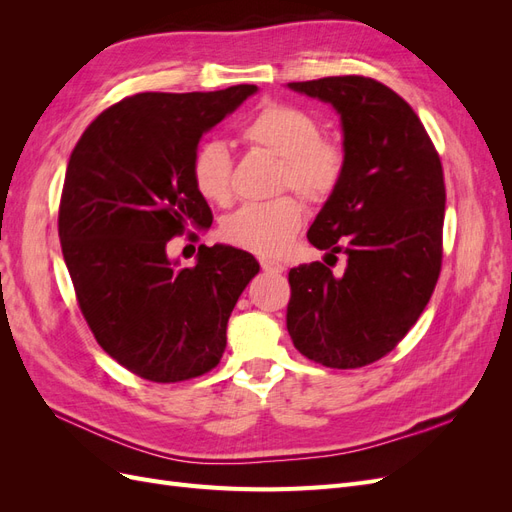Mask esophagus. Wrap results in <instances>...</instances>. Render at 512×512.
Listing matches in <instances>:
<instances>
[{
  "label": "esophagus",
  "instance_id": "esophagus-1",
  "mask_svg": "<svg viewBox=\"0 0 512 512\" xmlns=\"http://www.w3.org/2000/svg\"><path fill=\"white\" fill-rule=\"evenodd\" d=\"M260 267H262V271H267V273H284L282 262L280 260H273V258H267V256L260 258Z\"/></svg>",
  "mask_w": 512,
  "mask_h": 512
}]
</instances>
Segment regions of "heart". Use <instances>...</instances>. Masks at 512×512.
<instances>
[{
  "mask_svg": "<svg viewBox=\"0 0 512 512\" xmlns=\"http://www.w3.org/2000/svg\"><path fill=\"white\" fill-rule=\"evenodd\" d=\"M252 147L282 160L280 188H292L309 203L327 200L346 175V149L337 138L320 136L318 119L301 106L269 102L241 130ZM192 181L211 203H228L232 194L230 151L220 141H207L194 151ZM303 222V207L294 196L269 203H247L222 224V237L258 256L284 254Z\"/></svg>",
  "mask_w": 512,
  "mask_h": 512,
  "instance_id": "heart-1",
  "label": "heart"
}]
</instances>
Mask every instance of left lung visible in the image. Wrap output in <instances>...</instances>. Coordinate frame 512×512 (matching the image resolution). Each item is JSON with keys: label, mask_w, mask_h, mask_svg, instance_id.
Masks as SVG:
<instances>
[{"label": "left lung", "mask_w": 512, "mask_h": 512, "mask_svg": "<svg viewBox=\"0 0 512 512\" xmlns=\"http://www.w3.org/2000/svg\"><path fill=\"white\" fill-rule=\"evenodd\" d=\"M335 108L346 175L307 239L346 254L342 277L322 262L290 269L286 327L292 344L324 367L356 369L389 354L436 288L442 267L444 175L412 106L367 76L288 83Z\"/></svg>", "instance_id": "obj_1"}]
</instances>
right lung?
Segmentation results:
<instances>
[{
    "instance_id": "right-lung-1",
    "label": "right lung",
    "mask_w": 512,
    "mask_h": 512,
    "mask_svg": "<svg viewBox=\"0 0 512 512\" xmlns=\"http://www.w3.org/2000/svg\"><path fill=\"white\" fill-rule=\"evenodd\" d=\"M258 91H145L106 108L76 143L59 203V241L76 299L106 354L151 382L207 374L226 348L228 318L260 271L232 245H200L196 265L168 241L209 228L192 181L200 138Z\"/></svg>"
}]
</instances>
